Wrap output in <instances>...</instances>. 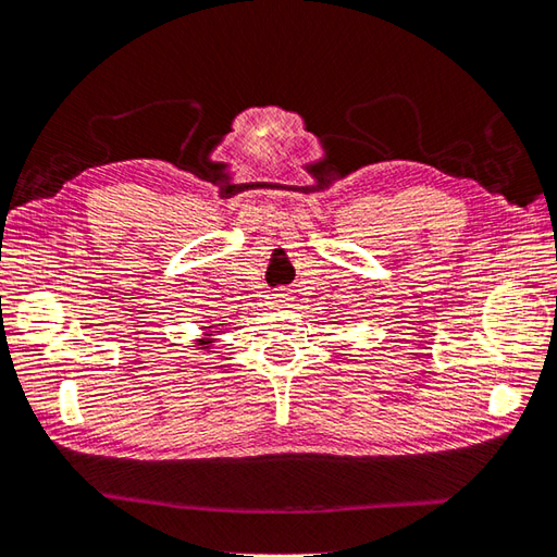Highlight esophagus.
<instances>
[{"instance_id": "esophagus-1", "label": "esophagus", "mask_w": 557, "mask_h": 557, "mask_svg": "<svg viewBox=\"0 0 557 557\" xmlns=\"http://www.w3.org/2000/svg\"><path fill=\"white\" fill-rule=\"evenodd\" d=\"M292 299V292L289 289H280V292H275V301L277 304H287Z\"/></svg>"}]
</instances>
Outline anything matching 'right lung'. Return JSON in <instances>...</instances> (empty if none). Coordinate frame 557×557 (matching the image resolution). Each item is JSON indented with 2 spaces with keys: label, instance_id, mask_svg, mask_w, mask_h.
<instances>
[{
  "label": "right lung",
  "instance_id": "add662e5",
  "mask_svg": "<svg viewBox=\"0 0 557 557\" xmlns=\"http://www.w3.org/2000/svg\"><path fill=\"white\" fill-rule=\"evenodd\" d=\"M220 327H222V323H208L206 327H200V333H203V335H200L198 339H194V345L198 349H206V351L212 349V339H215L212 335H218Z\"/></svg>",
  "mask_w": 557,
  "mask_h": 557
}]
</instances>
